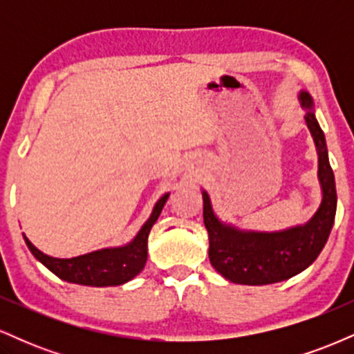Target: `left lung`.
<instances>
[{
    "label": "left lung",
    "instance_id": "1",
    "mask_svg": "<svg viewBox=\"0 0 354 354\" xmlns=\"http://www.w3.org/2000/svg\"><path fill=\"white\" fill-rule=\"evenodd\" d=\"M299 98L308 111L304 120L318 151V178L323 189L319 208L306 225L278 233L236 230L214 216L208 193L203 191V219L209 236V261L231 283L259 286L290 279L313 265L331 233L336 214L335 174L328 160L324 133L313 113L311 96L301 91Z\"/></svg>",
    "mask_w": 354,
    "mask_h": 354
}]
</instances>
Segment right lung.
Segmentation results:
<instances>
[{
    "instance_id": "right-lung-1",
    "label": "right lung",
    "mask_w": 354,
    "mask_h": 354,
    "mask_svg": "<svg viewBox=\"0 0 354 354\" xmlns=\"http://www.w3.org/2000/svg\"><path fill=\"white\" fill-rule=\"evenodd\" d=\"M169 193L161 196L154 205L151 216L129 245L121 248H104L93 253L61 259L41 253L33 243L24 236L28 248L38 261H41L51 273L68 283L84 284V286H118L141 273L148 259V234L160 216Z\"/></svg>"
}]
</instances>
